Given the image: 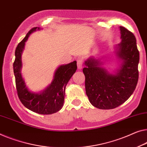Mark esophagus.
I'll return each instance as SVG.
<instances>
[{
    "label": "esophagus",
    "instance_id": "1",
    "mask_svg": "<svg viewBox=\"0 0 147 147\" xmlns=\"http://www.w3.org/2000/svg\"><path fill=\"white\" fill-rule=\"evenodd\" d=\"M76 63H77V67L78 69H81L82 67V64H83L82 59L80 57L77 58V59H76Z\"/></svg>",
    "mask_w": 147,
    "mask_h": 147
}]
</instances>
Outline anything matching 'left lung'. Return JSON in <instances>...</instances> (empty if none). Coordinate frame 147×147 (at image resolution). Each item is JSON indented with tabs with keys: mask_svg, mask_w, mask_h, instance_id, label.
I'll use <instances>...</instances> for the list:
<instances>
[{
	"mask_svg": "<svg viewBox=\"0 0 147 147\" xmlns=\"http://www.w3.org/2000/svg\"><path fill=\"white\" fill-rule=\"evenodd\" d=\"M121 42L117 55L123 60L121 69L116 74L99 67L102 63L94 57L85 61L83 73L85 88L90 102L96 108L113 109L128 100L134 92L139 79V51L134 34L120 26Z\"/></svg>",
	"mask_w": 147,
	"mask_h": 147,
	"instance_id": "1",
	"label": "left lung"
}]
</instances>
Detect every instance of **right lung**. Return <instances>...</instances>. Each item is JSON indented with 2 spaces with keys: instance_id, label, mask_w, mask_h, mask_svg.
<instances>
[{
  "instance_id": "right-lung-1",
  "label": "right lung",
  "mask_w": 147,
  "mask_h": 147,
  "mask_svg": "<svg viewBox=\"0 0 147 147\" xmlns=\"http://www.w3.org/2000/svg\"><path fill=\"white\" fill-rule=\"evenodd\" d=\"M38 27L32 28L18 44L15 50V60L13 69L18 96L26 108L39 114L49 115L56 113L62 108L65 99V87L70 78L77 69L76 61L58 68L55 74L54 79L51 85L41 94H34L30 92L26 86L24 80L22 77L21 55L24 47L25 42L29 35Z\"/></svg>"
}]
</instances>
